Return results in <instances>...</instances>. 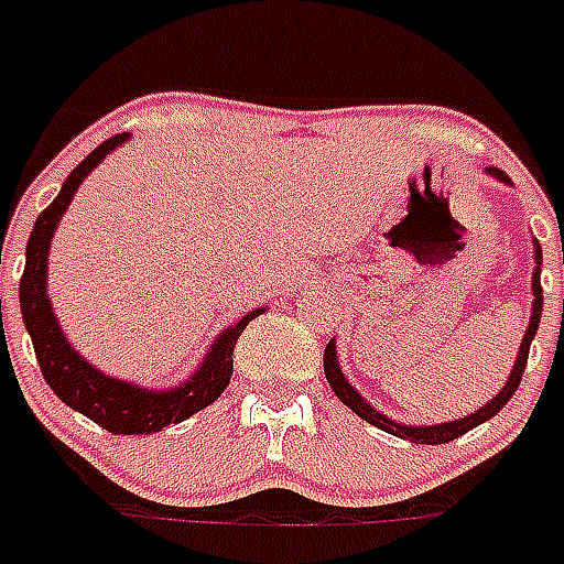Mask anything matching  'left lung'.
<instances>
[{
	"label": "left lung",
	"instance_id": "left-lung-1",
	"mask_svg": "<svg viewBox=\"0 0 564 564\" xmlns=\"http://www.w3.org/2000/svg\"><path fill=\"white\" fill-rule=\"evenodd\" d=\"M492 177H498L501 183H510V177L503 174L501 169H489ZM535 264H542V247L535 241ZM533 314H530V326L524 332V340H521V349H518V358H516V367L510 372V381L501 387V393L495 395L492 402L486 404V408L475 410L471 416H463V419H454V422H445V425H427V427H416V425H399L393 419H387L384 413H378L372 404L364 402V395L355 390L349 381H346L344 369L337 364V355H335V344L328 340L326 352H323V369H326V378H328V387L335 390V395L346 408H352L360 419H367L369 425L381 427L387 434L399 436V440H410V443H419V445H443V443H452L457 436H463L466 431L477 427L480 422L486 419H492L503 404L510 402L512 395H516L518 384H521V376H524V367H527V355H530V344H533L535 337V328L542 323V268L533 270Z\"/></svg>",
	"mask_w": 564,
	"mask_h": 564
}]
</instances>
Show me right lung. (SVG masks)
<instances>
[{"instance_id":"right-lung-1","label":"right lung","mask_w":564,"mask_h":564,"mask_svg":"<svg viewBox=\"0 0 564 564\" xmlns=\"http://www.w3.org/2000/svg\"><path fill=\"white\" fill-rule=\"evenodd\" d=\"M124 139H128V133H119V137H110L107 142H101L87 160L80 162L78 169L72 171L66 183H63L61 195L54 197L52 204L40 212V218L34 220V232H31L29 247H25V270H22L20 279V308L31 335V344H34L40 372L54 390V395L69 404L72 410L93 419L96 425H101L110 434L137 436L156 434L162 427L177 425L197 410L209 408L227 390L229 378H232L236 340L241 337L247 323L259 317L261 308L250 311L247 317L238 319L236 326H229L215 340L200 369L188 378L186 384L174 387V390H162V393H151V390H142V387L119 381V378L104 376L72 349L69 340L63 337L61 326H57V319H54L52 305H48V245H52L57 220L63 218V212L69 209L72 197L84 183V177L110 151H116Z\"/></svg>"}]
</instances>
